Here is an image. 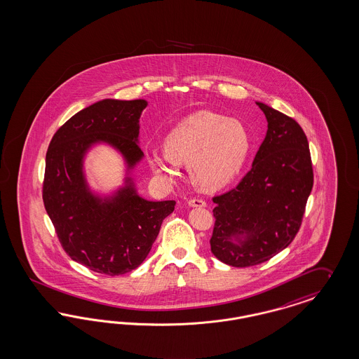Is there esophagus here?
I'll list each match as a JSON object with an SVG mask.
<instances>
[{
	"instance_id": "esophagus-1",
	"label": "esophagus",
	"mask_w": 359,
	"mask_h": 359,
	"mask_svg": "<svg viewBox=\"0 0 359 359\" xmlns=\"http://www.w3.org/2000/svg\"><path fill=\"white\" fill-rule=\"evenodd\" d=\"M188 205L194 207V208H204V207H207V203L204 200H201V198H189L188 200Z\"/></svg>"
}]
</instances>
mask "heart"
I'll list each match as a JSON object with an SVG mask.
<instances>
[{
    "label": "heart",
    "instance_id": "b5f03b06",
    "mask_svg": "<svg viewBox=\"0 0 359 359\" xmlns=\"http://www.w3.org/2000/svg\"><path fill=\"white\" fill-rule=\"evenodd\" d=\"M250 149L247 127L235 118L210 110L192 112L175 124L163 140V152L147 155L149 168L163 179L172 175L171 161L186 163L191 182L203 191L232 183Z\"/></svg>",
    "mask_w": 359,
    "mask_h": 359
}]
</instances>
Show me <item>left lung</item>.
Masks as SVG:
<instances>
[{"instance_id": "obj_1", "label": "left lung", "mask_w": 359, "mask_h": 359, "mask_svg": "<svg viewBox=\"0 0 359 359\" xmlns=\"http://www.w3.org/2000/svg\"><path fill=\"white\" fill-rule=\"evenodd\" d=\"M268 131L250 171L236 188L215 196L210 252L236 268L272 259L302 223L313 188L309 143L294 119L256 102Z\"/></svg>"}]
</instances>
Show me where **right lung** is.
<instances>
[{"instance_id": "right-lung-1", "label": "right lung", "mask_w": 359, "mask_h": 359, "mask_svg": "<svg viewBox=\"0 0 359 359\" xmlns=\"http://www.w3.org/2000/svg\"><path fill=\"white\" fill-rule=\"evenodd\" d=\"M147 100L103 99L76 112L54 134L46 152L42 198L65 252L90 271L119 276L136 269L159 235L175 201H149L128 173L143 159L139 119ZM99 142L116 149L128 165L125 186L109 197L88 187L83 161Z\"/></svg>"}]
</instances>
